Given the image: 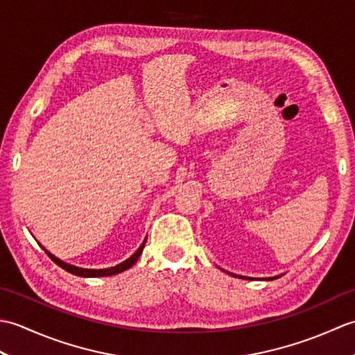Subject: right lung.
I'll list each match as a JSON object with an SVG mask.
<instances>
[{"mask_svg": "<svg viewBox=\"0 0 355 355\" xmlns=\"http://www.w3.org/2000/svg\"><path fill=\"white\" fill-rule=\"evenodd\" d=\"M145 243H146V239L143 241V244L139 247V250L135 252V253L131 256L130 259L123 261L122 263H119V266H116V267L103 268V270H87V268H79V267L70 266V263H65V262H62L61 259L55 258V256H53L51 253H49L47 250H45V253L49 254V258H50L53 262L58 263L59 267L64 268L65 271H69V273H71V275H76V276H80V277H99V276H112V275L122 273V271H125V270H128V268H131V267L134 266V263L137 262L139 256L141 254V252H143V247H145Z\"/></svg>", "mask_w": 355, "mask_h": 355, "instance_id": "add662e5", "label": "right lung"}]
</instances>
